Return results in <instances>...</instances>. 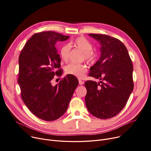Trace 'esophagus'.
Returning a JSON list of instances; mask_svg holds the SVG:
<instances>
[{"label":"esophagus","instance_id":"obj_1","mask_svg":"<svg viewBox=\"0 0 151 151\" xmlns=\"http://www.w3.org/2000/svg\"><path fill=\"white\" fill-rule=\"evenodd\" d=\"M84 82L83 81H82L81 80H79V84H80V85H83L84 84Z\"/></svg>","mask_w":151,"mask_h":151}]
</instances>
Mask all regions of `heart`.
<instances>
[{"label":"heart","mask_w":151,"mask_h":151,"mask_svg":"<svg viewBox=\"0 0 151 151\" xmlns=\"http://www.w3.org/2000/svg\"><path fill=\"white\" fill-rule=\"evenodd\" d=\"M70 46L83 52V59L89 63H93L96 59V54L92 50V44L84 37H78L70 43ZM68 45H63L60 49V56L62 60L67 62L70 55V46ZM65 73L77 78H81L88 70L85 64L70 63L65 67Z\"/></svg>","instance_id":"b5f03b06"}]
</instances>
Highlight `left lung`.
Instances as JSON below:
<instances>
[{"mask_svg": "<svg viewBox=\"0 0 151 151\" xmlns=\"http://www.w3.org/2000/svg\"><path fill=\"white\" fill-rule=\"evenodd\" d=\"M101 44V57L91 68L85 103L89 113L102 119L111 118L125 106L133 89V64L125 46L119 40L105 34H89Z\"/></svg>", "mask_w": 151, "mask_h": 151, "instance_id": "8db88e82", "label": "left lung"}]
</instances>
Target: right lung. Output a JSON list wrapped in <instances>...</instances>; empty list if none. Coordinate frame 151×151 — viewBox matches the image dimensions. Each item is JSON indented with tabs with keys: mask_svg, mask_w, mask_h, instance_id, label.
Masks as SVG:
<instances>
[{
	"mask_svg": "<svg viewBox=\"0 0 151 151\" xmlns=\"http://www.w3.org/2000/svg\"><path fill=\"white\" fill-rule=\"evenodd\" d=\"M70 37L52 31L34 34L19 56L18 83L21 97L35 116L46 121L58 119L64 114L78 85L76 77L67 75L52 86L54 77L60 76V58L55 44Z\"/></svg>",
	"mask_w": 151,
	"mask_h": 151,
	"instance_id": "right-lung-1",
	"label": "right lung"
}]
</instances>
